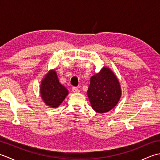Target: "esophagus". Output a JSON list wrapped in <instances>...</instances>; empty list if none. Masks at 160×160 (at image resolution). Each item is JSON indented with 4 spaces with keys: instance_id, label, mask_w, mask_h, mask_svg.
I'll return each instance as SVG.
<instances>
[{
    "instance_id": "34e87169",
    "label": "esophagus",
    "mask_w": 160,
    "mask_h": 160,
    "mask_svg": "<svg viewBox=\"0 0 160 160\" xmlns=\"http://www.w3.org/2000/svg\"><path fill=\"white\" fill-rule=\"evenodd\" d=\"M72 91L73 93H79L80 92V89H78L77 87H73L72 88Z\"/></svg>"
}]
</instances>
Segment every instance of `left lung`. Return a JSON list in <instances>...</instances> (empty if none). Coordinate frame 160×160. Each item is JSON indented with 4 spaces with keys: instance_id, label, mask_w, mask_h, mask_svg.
<instances>
[{
    "instance_id": "left-lung-1",
    "label": "left lung",
    "mask_w": 160,
    "mask_h": 160,
    "mask_svg": "<svg viewBox=\"0 0 160 160\" xmlns=\"http://www.w3.org/2000/svg\"><path fill=\"white\" fill-rule=\"evenodd\" d=\"M87 96L91 107L97 113H107L116 106L122 96L121 86L110 68L104 67L91 77Z\"/></svg>"
}]
</instances>
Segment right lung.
<instances>
[{
	"mask_svg": "<svg viewBox=\"0 0 160 160\" xmlns=\"http://www.w3.org/2000/svg\"><path fill=\"white\" fill-rule=\"evenodd\" d=\"M40 93L46 105L52 108H57L65 99L69 92L60 83L56 71L52 69L42 78L40 86Z\"/></svg>",
	"mask_w": 160,
	"mask_h": 160,
	"instance_id": "1",
	"label": "right lung"
}]
</instances>
